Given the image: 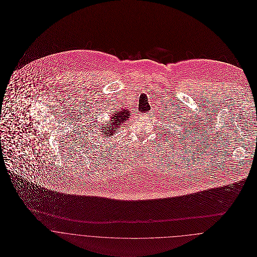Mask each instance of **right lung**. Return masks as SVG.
<instances>
[{"instance_id":"add662e5","label":"right lung","mask_w":257,"mask_h":257,"mask_svg":"<svg viewBox=\"0 0 257 257\" xmlns=\"http://www.w3.org/2000/svg\"><path fill=\"white\" fill-rule=\"evenodd\" d=\"M117 110L118 111L113 112V114H110V120L107 123L101 125L100 137L102 138V140H107L108 138L113 136L114 132H116V130H118V126H120L121 123H124L125 120H127L128 117H131L132 112L130 110H126L125 109ZM108 144H110V143H108ZM102 146H106V145L99 143L98 147H101ZM96 147H97V145H96Z\"/></svg>"}]
</instances>
